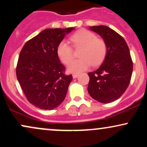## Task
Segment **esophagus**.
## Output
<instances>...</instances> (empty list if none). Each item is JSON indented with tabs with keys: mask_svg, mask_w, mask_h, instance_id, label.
Segmentation results:
<instances>
[{
	"mask_svg": "<svg viewBox=\"0 0 147 147\" xmlns=\"http://www.w3.org/2000/svg\"><path fill=\"white\" fill-rule=\"evenodd\" d=\"M78 76H79V74H73V75H72V77H73V79H75L77 78Z\"/></svg>",
	"mask_w": 147,
	"mask_h": 147,
	"instance_id": "34e87169",
	"label": "esophagus"
}]
</instances>
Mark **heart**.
<instances>
[{"instance_id":"obj_1","label":"heart","mask_w":147,"mask_h":147,"mask_svg":"<svg viewBox=\"0 0 147 147\" xmlns=\"http://www.w3.org/2000/svg\"><path fill=\"white\" fill-rule=\"evenodd\" d=\"M75 48H82L79 59L72 62L68 70L72 73H79L89 68L92 64L96 66L104 60L107 53V47L104 40L97 38L94 33L86 30H81L70 37ZM57 53L60 60L65 64H69L74 58L73 50L68 42L62 41L57 48Z\"/></svg>"}]
</instances>
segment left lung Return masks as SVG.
<instances>
[{"label": "left lung", "mask_w": 147, "mask_h": 147, "mask_svg": "<svg viewBox=\"0 0 147 147\" xmlns=\"http://www.w3.org/2000/svg\"><path fill=\"white\" fill-rule=\"evenodd\" d=\"M89 29L103 38L107 53L99 68L88 74V91L97 102H114L124 94L131 81L133 62L129 47L122 36L106 25L90 26Z\"/></svg>", "instance_id": "1"}]
</instances>
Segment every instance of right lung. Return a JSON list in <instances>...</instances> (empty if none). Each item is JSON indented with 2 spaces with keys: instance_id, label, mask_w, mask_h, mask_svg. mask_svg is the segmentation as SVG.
Segmentation results:
<instances>
[{
  "instance_id": "right-lung-1",
  "label": "right lung",
  "mask_w": 147,
  "mask_h": 147,
  "mask_svg": "<svg viewBox=\"0 0 147 147\" xmlns=\"http://www.w3.org/2000/svg\"><path fill=\"white\" fill-rule=\"evenodd\" d=\"M75 28H49L23 45L16 66V77L30 103L43 110H52L63 102L72 76L57 53L59 43Z\"/></svg>"
}]
</instances>
